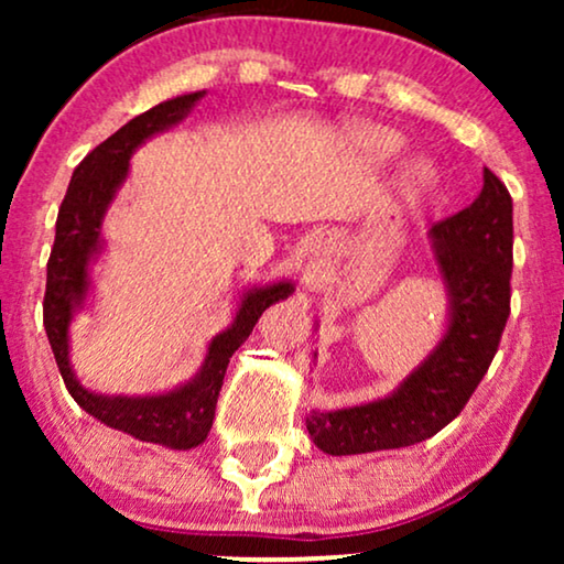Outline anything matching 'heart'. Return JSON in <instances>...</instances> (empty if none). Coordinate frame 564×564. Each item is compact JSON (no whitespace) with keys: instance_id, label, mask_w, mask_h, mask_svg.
Masks as SVG:
<instances>
[{"instance_id":"1","label":"heart","mask_w":564,"mask_h":564,"mask_svg":"<svg viewBox=\"0 0 564 564\" xmlns=\"http://www.w3.org/2000/svg\"><path fill=\"white\" fill-rule=\"evenodd\" d=\"M351 141L375 161H388L403 151V138L395 130L382 126H359L351 130ZM431 182V169L423 164H415L408 169V187H426Z\"/></svg>"}]
</instances>
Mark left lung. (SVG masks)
Masks as SVG:
<instances>
[{"label":"left lung","mask_w":564,"mask_h":564,"mask_svg":"<svg viewBox=\"0 0 564 564\" xmlns=\"http://www.w3.org/2000/svg\"><path fill=\"white\" fill-rule=\"evenodd\" d=\"M482 176L475 203L431 228L452 300L442 344L390 398L313 413L307 434L321 452L344 457L426 442L457 419L488 372L511 315L513 199L490 169Z\"/></svg>","instance_id":"left-lung-1"}]
</instances>
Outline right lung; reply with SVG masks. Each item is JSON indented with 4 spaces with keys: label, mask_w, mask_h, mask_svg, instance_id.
I'll use <instances>...</instances> for the list:
<instances>
[{
    "label": "right lung",
    "mask_w": 564,
    "mask_h": 564,
    "mask_svg": "<svg viewBox=\"0 0 564 564\" xmlns=\"http://www.w3.org/2000/svg\"><path fill=\"white\" fill-rule=\"evenodd\" d=\"M205 91L174 97L169 102L151 107L126 122L95 151H89L79 166L74 169L64 203L56 220V241L48 259L43 297V326L48 334L58 372L64 377L66 390L89 415L107 423L110 429L126 434L172 446V449H192L203 444L213 429L215 405L226 377L228 361L257 326L259 315L284 300L292 292L290 282H276L269 288L251 290L243 295L234 326L223 330L210 341L205 365L195 380L182 384L169 395L151 398H105L84 390L68 365V323L76 307H82L89 290L87 264L99 251V230L107 205L128 176V159L145 138L166 130L187 115Z\"/></svg>",
    "instance_id": "1"
}]
</instances>
